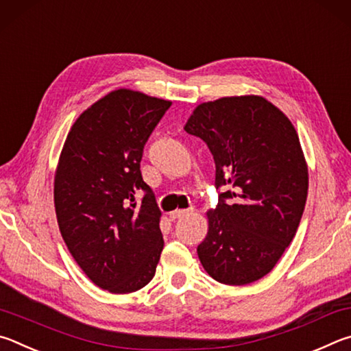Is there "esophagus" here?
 Segmentation results:
<instances>
[{"instance_id": "34e87169", "label": "esophagus", "mask_w": 351, "mask_h": 351, "mask_svg": "<svg viewBox=\"0 0 351 351\" xmlns=\"http://www.w3.org/2000/svg\"><path fill=\"white\" fill-rule=\"evenodd\" d=\"M191 213H193V210H176V211H172L169 214V217L171 219H180L183 216H188V214H191Z\"/></svg>"}]
</instances>
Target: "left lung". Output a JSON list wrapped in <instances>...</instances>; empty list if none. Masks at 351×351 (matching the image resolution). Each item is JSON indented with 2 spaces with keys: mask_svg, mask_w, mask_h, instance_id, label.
<instances>
[{
  "mask_svg": "<svg viewBox=\"0 0 351 351\" xmlns=\"http://www.w3.org/2000/svg\"><path fill=\"white\" fill-rule=\"evenodd\" d=\"M185 131L210 147L217 188L231 186L206 211L202 267L225 285L262 279L291 243L308 194L296 129L265 97L234 95L200 103Z\"/></svg>",
  "mask_w": 351,
  "mask_h": 351,
  "instance_id": "1",
  "label": "left lung"
}]
</instances>
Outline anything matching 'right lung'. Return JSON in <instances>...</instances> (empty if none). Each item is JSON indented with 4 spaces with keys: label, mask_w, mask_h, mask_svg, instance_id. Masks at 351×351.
Wrapping results in <instances>:
<instances>
[{
    "label": "right lung",
    "mask_w": 351,
    "mask_h": 351,
    "mask_svg": "<svg viewBox=\"0 0 351 351\" xmlns=\"http://www.w3.org/2000/svg\"><path fill=\"white\" fill-rule=\"evenodd\" d=\"M169 100L115 89L83 110L61 149L53 179L60 232L83 273L115 294L151 282L163 250L162 213L143 182L145 143ZM147 193L141 204L134 193Z\"/></svg>",
    "instance_id": "add662e5"
}]
</instances>
